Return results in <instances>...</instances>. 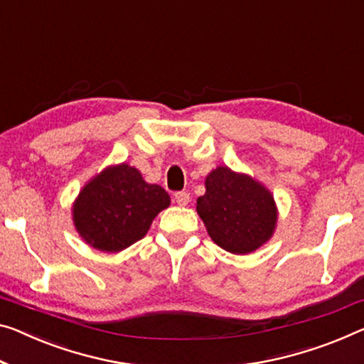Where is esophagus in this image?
Listing matches in <instances>:
<instances>
[{"mask_svg":"<svg viewBox=\"0 0 364 364\" xmlns=\"http://www.w3.org/2000/svg\"><path fill=\"white\" fill-rule=\"evenodd\" d=\"M176 201H177V205H181V206H186V205H188V201H190V195L187 193V192H177L176 195Z\"/></svg>","mask_w":364,"mask_h":364,"instance_id":"obj_1","label":"esophagus"}]
</instances>
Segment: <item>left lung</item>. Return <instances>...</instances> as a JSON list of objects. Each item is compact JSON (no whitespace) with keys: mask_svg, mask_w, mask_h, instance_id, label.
<instances>
[{"mask_svg":"<svg viewBox=\"0 0 364 364\" xmlns=\"http://www.w3.org/2000/svg\"><path fill=\"white\" fill-rule=\"evenodd\" d=\"M205 195L197 198V213L221 249L245 255L272 239L278 208L264 183L228 166H218L205 177Z\"/></svg>","mask_w":364,"mask_h":364,"instance_id":"1","label":"left lung"}]
</instances>
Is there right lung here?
Masks as SVG:
<instances>
[{
	"instance_id": "right-lung-1",
	"label": "right lung",
	"mask_w": 364,
	"mask_h": 364,
	"mask_svg": "<svg viewBox=\"0 0 364 364\" xmlns=\"http://www.w3.org/2000/svg\"><path fill=\"white\" fill-rule=\"evenodd\" d=\"M171 205L158 183H148L136 167L107 166L85 183L73 201L76 232L100 252H120L149 231L151 223Z\"/></svg>"
}]
</instances>
